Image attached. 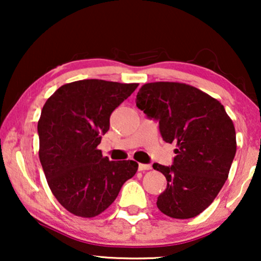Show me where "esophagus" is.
Segmentation results:
<instances>
[{
  "mask_svg": "<svg viewBox=\"0 0 261 261\" xmlns=\"http://www.w3.org/2000/svg\"><path fill=\"white\" fill-rule=\"evenodd\" d=\"M151 165L149 164H139V171H146V170H151Z\"/></svg>",
  "mask_w": 261,
  "mask_h": 261,
  "instance_id": "esophagus-1",
  "label": "esophagus"
}]
</instances>
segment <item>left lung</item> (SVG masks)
Listing matches in <instances>:
<instances>
[{
	"label": "left lung",
	"instance_id": "left-lung-1",
	"mask_svg": "<svg viewBox=\"0 0 261 261\" xmlns=\"http://www.w3.org/2000/svg\"><path fill=\"white\" fill-rule=\"evenodd\" d=\"M137 107L149 119L159 121L164 141L178 146L172 165L153 164L167 180L156 206L173 219L199 215L228 178L237 152L233 121L217 99L176 82L142 85Z\"/></svg>",
	"mask_w": 261,
	"mask_h": 261
}]
</instances>
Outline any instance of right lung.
<instances>
[{
    "instance_id": "1",
    "label": "right lung",
    "mask_w": 261,
    "mask_h": 261,
    "mask_svg": "<svg viewBox=\"0 0 261 261\" xmlns=\"http://www.w3.org/2000/svg\"><path fill=\"white\" fill-rule=\"evenodd\" d=\"M102 80L64 84L46 101L38 122L39 158L48 187L67 212L95 217L138 171L134 160L110 162L97 146L112 113L138 88Z\"/></svg>"
}]
</instances>
